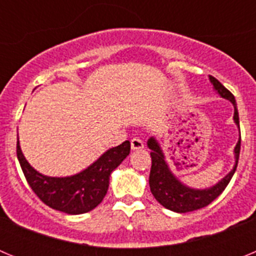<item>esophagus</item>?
<instances>
[{"mask_svg":"<svg viewBox=\"0 0 256 256\" xmlns=\"http://www.w3.org/2000/svg\"><path fill=\"white\" fill-rule=\"evenodd\" d=\"M130 148H132V150H142L144 148V142L138 137H134L130 141Z\"/></svg>","mask_w":256,"mask_h":256,"instance_id":"obj_1","label":"esophagus"}]
</instances>
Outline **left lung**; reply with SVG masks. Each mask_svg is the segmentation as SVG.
<instances>
[{
    "label": "left lung",
    "mask_w": 256,
    "mask_h": 256,
    "mask_svg": "<svg viewBox=\"0 0 256 256\" xmlns=\"http://www.w3.org/2000/svg\"><path fill=\"white\" fill-rule=\"evenodd\" d=\"M210 82H212V87L216 88V91L220 94L223 98H227L234 106V123L240 128V119H238V112H237V105L234 96L228 91L224 86L219 82L218 79L214 76H209ZM148 148L151 150V170H150V178H148V183H150V190L154 198L159 201L160 204L166 209L172 210L176 212H194V210L201 209L205 208L216 200L222 192L224 191L227 184L230 183V178L234 177V172L237 168V162H238L240 158V148H241V134H240V140L237 142L236 148H234V156H236V164H234V169L226 176L223 180L219 183H216V186L210 187L206 190H194L188 188V187L183 186L182 183L174 177L173 173L169 170L168 164L165 162L164 155L158 144V142L151 137L148 142Z\"/></svg>",
    "instance_id": "1"
}]
</instances>
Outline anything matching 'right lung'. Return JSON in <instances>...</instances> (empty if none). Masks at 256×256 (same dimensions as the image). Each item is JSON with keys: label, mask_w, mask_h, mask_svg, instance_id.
<instances>
[{"label": "right lung", "mask_w": 256, "mask_h": 256, "mask_svg": "<svg viewBox=\"0 0 256 256\" xmlns=\"http://www.w3.org/2000/svg\"><path fill=\"white\" fill-rule=\"evenodd\" d=\"M130 152V142L106 151L100 159L86 170L72 177H46L32 168L16 144L18 160L26 180L42 202L52 209L66 214H83L91 212L105 198L110 174Z\"/></svg>", "instance_id": "right-lung-1"}]
</instances>
